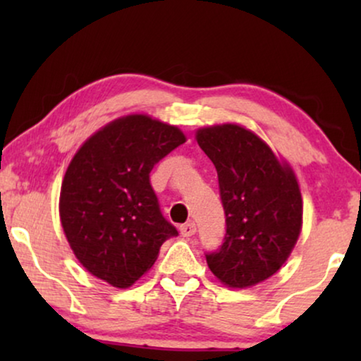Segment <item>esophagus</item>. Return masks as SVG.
I'll list each match as a JSON object with an SVG mask.
<instances>
[{"label":"esophagus","mask_w":361,"mask_h":361,"mask_svg":"<svg viewBox=\"0 0 361 361\" xmlns=\"http://www.w3.org/2000/svg\"><path fill=\"white\" fill-rule=\"evenodd\" d=\"M195 231H197V228H195L194 221H187L185 225L180 226V235L187 236V238H189V236H194Z\"/></svg>","instance_id":"obj_1"}]
</instances>
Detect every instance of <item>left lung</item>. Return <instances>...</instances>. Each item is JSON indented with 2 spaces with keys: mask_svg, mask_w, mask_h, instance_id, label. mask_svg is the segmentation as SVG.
Segmentation results:
<instances>
[{
  "mask_svg": "<svg viewBox=\"0 0 361 361\" xmlns=\"http://www.w3.org/2000/svg\"><path fill=\"white\" fill-rule=\"evenodd\" d=\"M197 142L219 174L225 236L205 253L212 273L228 288H248L278 273L302 226V197L293 169L238 125L197 131Z\"/></svg>",
  "mask_w": 361,
  "mask_h": 361,
  "instance_id": "left-lung-1",
  "label": "left lung"
}]
</instances>
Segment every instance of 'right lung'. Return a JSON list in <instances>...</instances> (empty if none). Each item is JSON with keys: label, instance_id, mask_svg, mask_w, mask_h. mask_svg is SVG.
I'll return each mask as SVG.
<instances>
[{"label": "right lung", "instance_id": "obj_1", "mask_svg": "<svg viewBox=\"0 0 361 361\" xmlns=\"http://www.w3.org/2000/svg\"><path fill=\"white\" fill-rule=\"evenodd\" d=\"M185 136L146 115L111 121L83 142L61 189V221L88 273L130 288L154 264L161 245L179 231L167 221L149 174Z\"/></svg>", "mask_w": 361, "mask_h": 361}]
</instances>
